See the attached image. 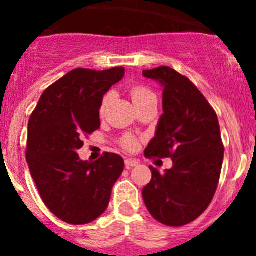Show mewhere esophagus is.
I'll return each instance as SVG.
<instances>
[{"mask_svg":"<svg viewBox=\"0 0 256 256\" xmlns=\"http://www.w3.org/2000/svg\"><path fill=\"white\" fill-rule=\"evenodd\" d=\"M134 166H138V162L134 159H126V169H130V168H134Z\"/></svg>","mask_w":256,"mask_h":256,"instance_id":"esophagus-1","label":"esophagus"}]
</instances>
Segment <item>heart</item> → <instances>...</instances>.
<instances>
[{
  "mask_svg": "<svg viewBox=\"0 0 256 256\" xmlns=\"http://www.w3.org/2000/svg\"><path fill=\"white\" fill-rule=\"evenodd\" d=\"M130 96H132V100L134 105L137 104L142 102V101H146L148 98H151V97H155V94L148 90V88H144V87H134L132 88V91H130ZM112 100V94H105V97L102 98V102H101V108H100V112L104 114L108 108V102ZM123 144L126 146V148H136V141L132 138V137H126L123 141Z\"/></svg>",
  "mask_w": 256,
  "mask_h": 256,
  "instance_id": "heart-1",
  "label": "heart"
}]
</instances>
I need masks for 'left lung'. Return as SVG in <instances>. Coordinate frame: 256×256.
<instances>
[{
	"instance_id": "obj_1",
	"label": "left lung",
	"mask_w": 256,
	"mask_h": 256,
	"mask_svg": "<svg viewBox=\"0 0 256 256\" xmlns=\"http://www.w3.org/2000/svg\"><path fill=\"white\" fill-rule=\"evenodd\" d=\"M142 76L162 87V114L146 158H172L160 173L150 166V183L142 190L144 205L158 222L170 227L191 223L205 212L216 191L224 148L218 116L186 76L168 66Z\"/></svg>"
}]
</instances>
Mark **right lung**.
Returning a JSON list of instances; mask_svg holds the SVG:
<instances>
[{
    "label": "right lung",
    "instance_id": "1",
    "mask_svg": "<svg viewBox=\"0 0 256 256\" xmlns=\"http://www.w3.org/2000/svg\"><path fill=\"white\" fill-rule=\"evenodd\" d=\"M123 66L102 72L74 69L40 96L28 123L26 162L46 206L69 224H87L106 210L124 160L105 152L79 159L84 134L100 128L104 94L122 80Z\"/></svg>",
    "mask_w": 256,
    "mask_h": 256
}]
</instances>
